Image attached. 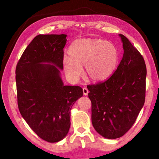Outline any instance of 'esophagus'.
<instances>
[{"label":"esophagus","mask_w":159,"mask_h":159,"mask_svg":"<svg viewBox=\"0 0 159 159\" xmlns=\"http://www.w3.org/2000/svg\"><path fill=\"white\" fill-rule=\"evenodd\" d=\"M83 95L84 96H87V94H88V93H89L88 89L85 88H85L83 89Z\"/></svg>","instance_id":"34e87169"}]
</instances>
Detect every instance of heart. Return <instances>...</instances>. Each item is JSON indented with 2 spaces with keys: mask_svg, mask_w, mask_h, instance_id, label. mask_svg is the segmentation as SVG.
<instances>
[{
  "mask_svg": "<svg viewBox=\"0 0 159 159\" xmlns=\"http://www.w3.org/2000/svg\"><path fill=\"white\" fill-rule=\"evenodd\" d=\"M68 54L70 58H63V68L73 80L82 75L83 66L87 79L93 82L105 80L114 73L119 59V52L113 43L96 38L76 40Z\"/></svg>",
  "mask_w": 159,
  "mask_h": 159,
  "instance_id": "obj_1",
  "label": "heart"
}]
</instances>
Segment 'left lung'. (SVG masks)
I'll return each mask as SVG.
<instances>
[{
	"label": "left lung",
	"mask_w": 159,
	"mask_h": 159,
	"mask_svg": "<svg viewBox=\"0 0 159 159\" xmlns=\"http://www.w3.org/2000/svg\"><path fill=\"white\" fill-rule=\"evenodd\" d=\"M119 36L124 54L116 71L106 81L87 86L93 126L109 139L122 137L132 127L146 97L144 59L127 38Z\"/></svg>",
	"instance_id": "1"
}]
</instances>
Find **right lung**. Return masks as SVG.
Wrapping results in <instances>:
<instances>
[{
	"label": "right lung",
	"instance_id": "1",
	"mask_svg": "<svg viewBox=\"0 0 159 159\" xmlns=\"http://www.w3.org/2000/svg\"><path fill=\"white\" fill-rule=\"evenodd\" d=\"M66 34L38 35L17 64L18 109L30 128L50 143L62 140L70 127V111L83 95L79 86L64 85L63 70Z\"/></svg>",
	"mask_w": 159,
	"mask_h": 159
}]
</instances>
